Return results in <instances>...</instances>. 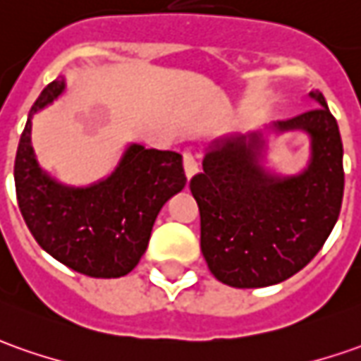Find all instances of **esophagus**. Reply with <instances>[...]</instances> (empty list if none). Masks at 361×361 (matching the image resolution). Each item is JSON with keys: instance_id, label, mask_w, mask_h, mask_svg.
<instances>
[{"instance_id": "34e87169", "label": "esophagus", "mask_w": 361, "mask_h": 361, "mask_svg": "<svg viewBox=\"0 0 361 361\" xmlns=\"http://www.w3.org/2000/svg\"><path fill=\"white\" fill-rule=\"evenodd\" d=\"M183 170H185L188 180L193 178V176L197 173V170H200V161H197V158H195L191 152H185V154H183Z\"/></svg>"}]
</instances>
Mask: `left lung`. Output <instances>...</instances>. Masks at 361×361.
<instances>
[{"mask_svg":"<svg viewBox=\"0 0 361 361\" xmlns=\"http://www.w3.org/2000/svg\"><path fill=\"white\" fill-rule=\"evenodd\" d=\"M320 106L276 122L312 138L310 166L294 178H274L259 166V134L221 140L203 158L190 190L201 219V252L217 281L235 288L283 283L314 259L334 229L342 195V138L322 92Z\"/></svg>","mask_w":361,"mask_h":361,"instance_id":"obj_1","label":"left lung"}]
</instances>
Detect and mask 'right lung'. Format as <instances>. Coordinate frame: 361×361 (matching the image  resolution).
<instances>
[{"mask_svg": "<svg viewBox=\"0 0 361 361\" xmlns=\"http://www.w3.org/2000/svg\"><path fill=\"white\" fill-rule=\"evenodd\" d=\"M63 90V78L49 82L31 106L13 168L17 203L31 235L51 257L87 276L118 279L146 252L164 203L183 190L181 156L132 144L104 181L90 188L61 185L37 166L31 116Z\"/></svg>", "mask_w": 361, "mask_h": 361, "instance_id": "add662e5", "label": "right lung"}]
</instances>
